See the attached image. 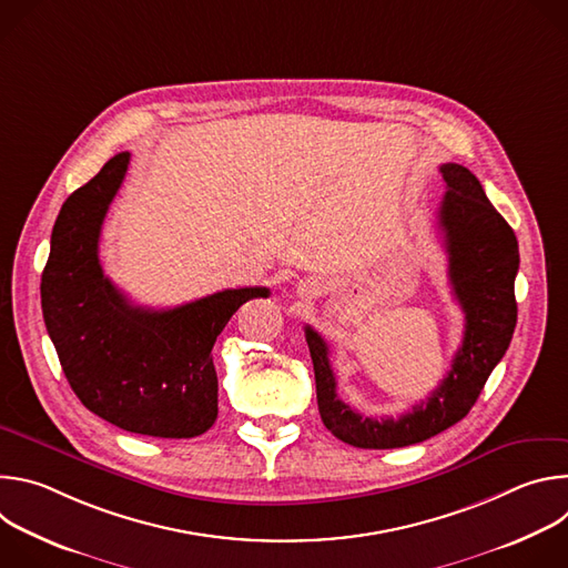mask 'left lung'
Segmentation results:
<instances>
[{"label":"left lung","instance_id":"8db88e82","mask_svg":"<svg viewBox=\"0 0 568 568\" xmlns=\"http://www.w3.org/2000/svg\"><path fill=\"white\" fill-rule=\"evenodd\" d=\"M440 173L447 193L438 209V229L449 256V283L465 312L463 344L440 386L399 418L362 416L337 395L328 344L305 326L321 420L333 436L353 447H407L463 420L506 355L517 326L519 245L515 231L465 166L443 164Z\"/></svg>","mask_w":568,"mask_h":568}]
</instances>
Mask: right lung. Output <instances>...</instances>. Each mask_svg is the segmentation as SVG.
Here are the masks:
<instances>
[{
	"label": "right lung",
	"mask_w": 568,
	"mask_h": 568,
	"mask_svg": "<svg viewBox=\"0 0 568 568\" xmlns=\"http://www.w3.org/2000/svg\"><path fill=\"white\" fill-rule=\"evenodd\" d=\"M128 164L130 152H119L62 204L40 283L44 326L92 414L130 434L195 438L217 418L213 344L242 303L270 290H222L171 310L132 305L99 261L101 226Z\"/></svg>",
	"instance_id": "add662e5"
}]
</instances>
